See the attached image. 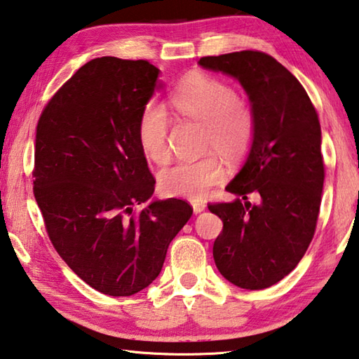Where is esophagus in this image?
<instances>
[{"instance_id": "obj_1", "label": "esophagus", "mask_w": 359, "mask_h": 359, "mask_svg": "<svg viewBox=\"0 0 359 359\" xmlns=\"http://www.w3.org/2000/svg\"><path fill=\"white\" fill-rule=\"evenodd\" d=\"M191 205H193V212L198 215V213H201V212H204L205 202H202V201H193Z\"/></svg>"}]
</instances>
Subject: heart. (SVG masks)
<instances>
[{"label": "heart", "instance_id": "1", "mask_svg": "<svg viewBox=\"0 0 359 359\" xmlns=\"http://www.w3.org/2000/svg\"><path fill=\"white\" fill-rule=\"evenodd\" d=\"M171 105L180 116L204 123L205 149L236 160L248 151L254 135L251 107L237 97L229 84L210 75L191 72L171 94ZM169 117L157 102H149L136 122V140L147 160L165 165L171 157L168 144ZM224 179V168L213 155L179 161L160 174L163 194L199 199Z\"/></svg>", "mask_w": 359, "mask_h": 359}]
</instances>
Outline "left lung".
<instances>
[{"mask_svg": "<svg viewBox=\"0 0 359 359\" xmlns=\"http://www.w3.org/2000/svg\"><path fill=\"white\" fill-rule=\"evenodd\" d=\"M201 67L232 76L250 100V152L226 190L236 199L210 204L223 219L213 259L227 281L260 290L295 269L314 237L323 191L320 122L299 81L270 55L205 56Z\"/></svg>", "mask_w": 359, "mask_h": 359, "instance_id": "obj_1", "label": "left lung"}]
</instances>
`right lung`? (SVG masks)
Listing matches in <instances>:
<instances>
[{"label":"right lung","instance_id":"obj_1","mask_svg":"<svg viewBox=\"0 0 359 359\" xmlns=\"http://www.w3.org/2000/svg\"><path fill=\"white\" fill-rule=\"evenodd\" d=\"M158 76L147 61L97 57L57 90L37 123L32 175L48 237L105 295L146 289L193 215L182 199H152L155 179L136 140L141 109L163 88Z\"/></svg>","mask_w":359,"mask_h":359}]
</instances>
